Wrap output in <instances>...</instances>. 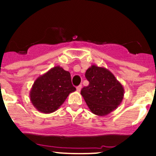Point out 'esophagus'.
I'll use <instances>...</instances> for the list:
<instances>
[{"label":"esophagus","instance_id":"1","mask_svg":"<svg viewBox=\"0 0 156 156\" xmlns=\"http://www.w3.org/2000/svg\"><path fill=\"white\" fill-rule=\"evenodd\" d=\"M81 88H82V86H81V85H79V86L77 87H76V90H77V91H79V92L80 91Z\"/></svg>","mask_w":156,"mask_h":156}]
</instances>
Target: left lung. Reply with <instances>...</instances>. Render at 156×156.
<instances>
[{"label": "left lung", "mask_w": 156, "mask_h": 156, "mask_svg": "<svg viewBox=\"0 0 156 156\" xmlns=\"http://www.w3.org/2000/svg\"><path fill=\"white\" fill-rule=\"evenodd\" d=\"M85 76L89 85L83 88L80 94L92 113L105 116L120 105L124 88L109 70L93 65L87 69Z\"/></svg>", "instance_id": "1"}]
</instances>
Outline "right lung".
Here are the masks:
<instances>
[{"mask_svg":"<svg viewBox=\"0 0 156 156\" xmlns=\"http://www.w3.org/2000/svg\"><path fill=\"white\" fill-rule=\"evenodd\" d=\"M75 90L69 72L58 66L36 80L30 91V98L38 111L51 113L64 103L70 93Z\"/></svg>","mask_w":156,"mask_h":156,"instance_id":"right-lung-1","label":"right lung"}]
</instances>
